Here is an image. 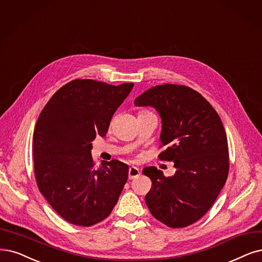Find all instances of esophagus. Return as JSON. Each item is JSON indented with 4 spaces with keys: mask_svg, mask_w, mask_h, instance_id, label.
Segmentation results:
<instances>
[{
    "mask_svg": "<svg viewBox=\"0 0 262 262\" xmlns=\"http://www.w3.org/2000/svg\"><path fill=\"white\" fill-rule=\"evenodd\" d=\"M139 175H140V170L138 167H136V166L129 167V169H128V178L129 179L137 178V177H139Z\"/></svg>",
    "mask_w": 262,
    "mask_h": 262,
    "instance_id": "34e87169",
    "label": "esophagus"
}]
</instances>
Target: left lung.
Here are the masks:
<instances>
[{
    "instance_id": "8db88e82",
    "label": "left lung",
    "mask_w": 262,
    "mask_h": 262,
    "mask_svg": "<svg viewBox=\"0 0 262 262\" xmlns=\"http://www.w3.org/2000/svg\"><path fill=\"white\" fill-rule=\"evenodd\" d=\"M153 106L162 120L161 161L173 162L176 172L165 177L154 166L144 167L152 181L146 204L154 218L169 228H185L214 204L229 173V148L216 110L196 91L185 85L151 87L135 99Z\"/></svg>"
}]
</instances>
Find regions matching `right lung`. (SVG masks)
<instances>
[{
  "instance_id": "add662e5",
  "label": "right lung",
  "mask_w": 262,
  "mask_h": 262,
  "mask_svg": "<svg viewBox=\"0 0 262 262\" xmlns=\"http://www.w3.org/2000/svg\"><path fill=\"white\" fill-rule=\"evenodd\" d=\"M133 86L73 80L53 95L38 116L32 149L37 188L72 225L91 227L108 217L127 181V164L103 161L96 168L91 150L97 135L105 136Z\"/></svg>"
}]
</instances>
